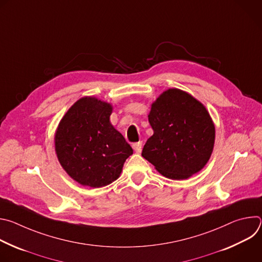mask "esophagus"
Wrapping results in <instances>:
<instances>
[{"instance_id":"1","label":"esophagus","mask_w":262,"mask_h":262,"mask_svg":"<svg viewBox=\"0 0 262 262\" xmlns=\"http://www.w3.org/2000/svg\"><path fill=\"white\" fill-rule=\"evenodd\" d=\"M133 148H134V150H135L137 154H140V152L142 151V142L134 143V144H133Z\"/></svg>"}]
</instances>
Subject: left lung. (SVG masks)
<instances>
[{
  "label": "left lung",
  "instance_id": "left-lung-1",
  "mask_svg": "<svg viewBox=\"0 0 262 262\" xmlns=\"http://www.w3.org/2000/svg\"><path fill=\"white\" fill-rule=\"evenodd\" d=\"M154 135L142 157L165 177L186 179L208 162L214 144V124L205 106L189 93L168 89L151 104L148 115Z\"/></svg>",
  "mask_w": 262,
  "mask_h": 262
}]
</instances>
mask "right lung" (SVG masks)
Instances as JSON below:
<instances>
[{
    "instance_id": "right-lung-1",
    "label": "right lung",
    "mask_w": 262,
    "mask_h": 262,
    "mask_svg": "<svg viewBox=\"0 0 262 262\" xmlns=\"http://www.w3.org/2000/svg\"><path fill=\"white\" fill-rule=\"evenodd\" d=\"M112 105L83 97L61 119L56 135L58 160L82 185L101 188L116 180L133 148L110 122Z\"/></svg>"
}]
</instances>
